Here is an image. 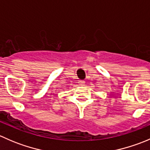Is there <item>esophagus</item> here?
Returning <instances> with one entry per match:
<instances>
[{
    "label": "esophagus",
    "mask_w": 150,
    "mask_h": 150,
    "mask_svg": "<svg viewBox=\"0 0 150 150\" xmlns=\"http://www.w3.org/2000/svg\"><path fill=\"white\" fill-rule=\"evenodd\" d=\"M80 86H85V81H80Z\"/></svg>",
    "instance_id": "esophagus-1"
}]
</instances>
